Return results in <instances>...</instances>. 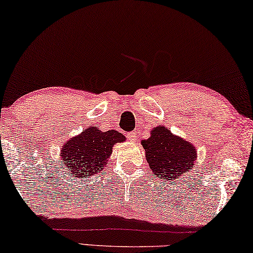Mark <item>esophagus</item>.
<instances>
[{
  "mask_svg": "<svg viewBox=\"0 0 253 253\" xmlns=\"http://www.w3.org/2000/svg\"><path fill=\"white\" fill-rule=\"evenodd\" d=\"M127 138H129L130 141H134L135 135H134V133H132V132H130V133H127Z\"/></svg>",
  "mask_w": 253,
  "mask_h": 253,
  "instance_id": "esophagus-1",
  "label": "esophagus"
}]
</instances>
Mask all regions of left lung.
<instances>
[{"instance_id": "8db88e82", "label": "left lung", "mask_w": 253, "mask_h": 253, "mask_svg": "<svg viewBox=\"0 0 253 253\" xmlns=\"http://www.w3.org/2000/svg\"><path fill=\"white\" fill-rule=\"evenodd\" d=\"M141 143L154 175L159 178L175 180L192 169L197 154L194 147L165 126H157Z\"/></svg>"}]
</instances>
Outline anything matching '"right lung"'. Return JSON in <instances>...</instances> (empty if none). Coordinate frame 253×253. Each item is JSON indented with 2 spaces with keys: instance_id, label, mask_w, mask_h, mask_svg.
Masks as SVG:
<instances>
[{
  "instance_id": "right-lung-1",
  "label": "right lung",
  "mask_w": 253,
  "mask_h": 253,
  "mask_svg": "<svg viewBox=\"0 0 253 253\" xmlns=\"http://www.w3.org/2000/svg\"><path fill=\"white\" fill-rule=\"evenodd\" d=\"M124 140L126 137L119 131L102 132L97 127H88L79 137L65 143L62 148V164H65L71 176L89 177L104 169L114 143Z\"/></svg>"
}]
</instances>
